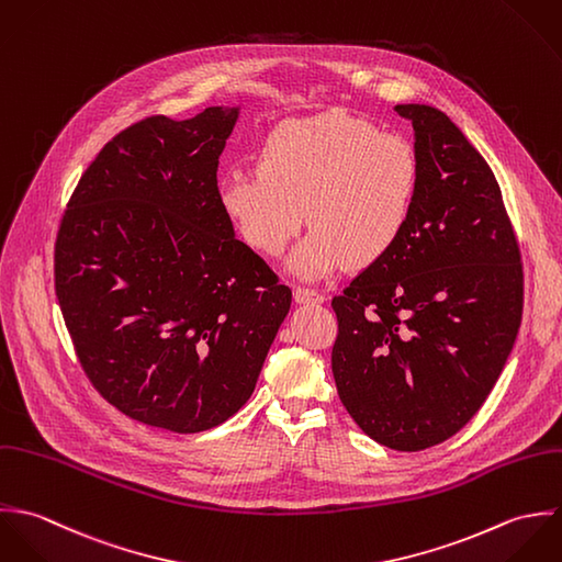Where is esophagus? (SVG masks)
<instances>
[{"mask_svg":"<svg viewBox=\"0 0 562 562\" xmlns=\"http://www.w3.org/2000/svg\"><path fill=\"white\" fill-rule=\"evenodd\" d=\"M293 297H295L297 304H322L324 302V295L315 289H308V286H295Z\"/></svg>","mask_w":562,"mask_h":562,"instance_id":"obj_1","label":"esophagus"}]
</instances>
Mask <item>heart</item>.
<instances>
[{
    "label": "heart",
    "instance_id": "obj_1",
    "mask_svg": "<svg viewBox=\"0 0 562 562\" xmlns=\"http://www.w3.org/2000/svg\"><path fill=\"white\" fill-rule=\"evenodd\" d=\"M419 187L422 165L408 138L326 113L273 127L258 169L222 178L220 204L236 234L265 256L282 254L308 220L291 269L319 278L342 262L371 267L389 256L413 220Z\"/></svg>",
    "mask_w": 562,
    "mask_h": 562
}]
</instances>
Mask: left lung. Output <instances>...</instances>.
<instances>
[{"label":"left lung","instance_id":"1","mask_svg":"<svg viewBox=\"0 0 562 562\" xmlns=\"http://www.w3.org/2000/svg\"><path fill=\"white\" fill-rule=\"evenodd\" d=\"M413 121L422 187L400 243L333 300L338 397L360 430L400 451L432 448L480 411L515 345L524 267L499 184L448 114Z\"/></svg>","mask_w":562,"mask_h":562}]
</instances>
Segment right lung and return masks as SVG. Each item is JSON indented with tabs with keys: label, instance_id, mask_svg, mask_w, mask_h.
<instances>
[{
	"label": "right lung",
	"instance_id": "add662e5",
	"mask_svg": "<svg viewBox=\"0 0 562 562\" xmlns=\"http://www.w3.org/2000/svg\"><path fill=\"white\" fill-rule=\"evenodd\" d=\"M238 109L147 116L109 140L60 220L54 284L78 360L130 419L211 430L254 393L291 289L234 236L217 167Z\"/></svg>",
	"mask_w": 562,
	"mask_h": 562
}]
</instances>
